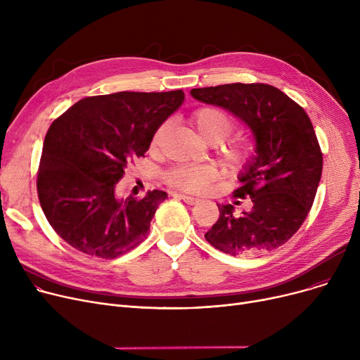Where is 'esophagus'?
Returning a JSON list of instances; mask_svg holds the SVG:
<instances>
[{
	"instance_id": "obj_1",
	"label": "esophagus",
	"mask_w": 360,
	"mask_h": 360,
	"mask_svg": "<svg viewBox=\"0 0 360 360\" xmlns=\"http://www.w3.org/2000/svg\"><path fill=\"white\" fill-rule=\"evenodd\" d=\"M176 197H179L184 202L190 204V205H194L198 202V198H194V197H190V195H185V194H176Z\"/></svg>"
}]
</instances>
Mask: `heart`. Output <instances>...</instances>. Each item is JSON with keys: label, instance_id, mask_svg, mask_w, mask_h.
<instances>
[{"label": "heart", "instance_id": "heart-1", "mask_svg": "<svg viewBox=\"0 0 360 360\" xmlns=\"http://www.w3.org/2000/svg\"><path fill=\"white\" fill-rule=\"evenodd\" d=\"M190 122L197 129L198 134L209 143H219V155L223 163L229 169H240L250 160L251 147L248 141L242 137L224 140L232 131L233 121L228 112L217 106H202L193 112ZM167 125L163 124L155 132L151 147L156 148L166 134ZM217 169L214 166H197V165H182L174 167L167 174V182L185 191L201 193L217 178Z\"/></svg>", "mask_w": 360, "mask_h": 360}]
</instances>
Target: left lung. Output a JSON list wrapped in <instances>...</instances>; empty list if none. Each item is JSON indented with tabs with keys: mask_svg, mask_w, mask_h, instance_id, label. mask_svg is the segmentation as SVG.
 Returning <instances> with one entry per match:
<instances>
[{
	"mask_svg": "<svg viewBox=\"0 0 360 360\" xmlns=\"http://www.w3.org/2000/svg\"><path fill=\"white\" fill-rule=\"evenodd\" d=\"M200 102L229 110L255 137V156L239 174L235 197H251V212L220 217L204 236L229 255H257L286 243L305 221L323 174V153L304 108L274 86L232 83L193 89Z\"/></svg>",
	"mask_w": 360,
	"mask_h": 360,
	"instance_id": "obj_1",
	"label": "left lung"
}]
</instances>
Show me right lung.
<instances>
[{
    "mask_svg": "<svg viewBox=\"0 0 360 360\" xmlns=\"http://www.w3.org/2000/svg\"><path fill=\"white\" fill-rule=\"evenodd\" d=\"M184 99L182 90L102 94L79 101L52 122L37 195L52 229L72 248L117 258L144 240L167 194L155 190L141 200H124L115 186Z\"/></svg>",
    "mask_w": 360,
    "mask_h": 360,
    "instance_id": "obj_1",
    "label": "right lung"
}]
</instances>
